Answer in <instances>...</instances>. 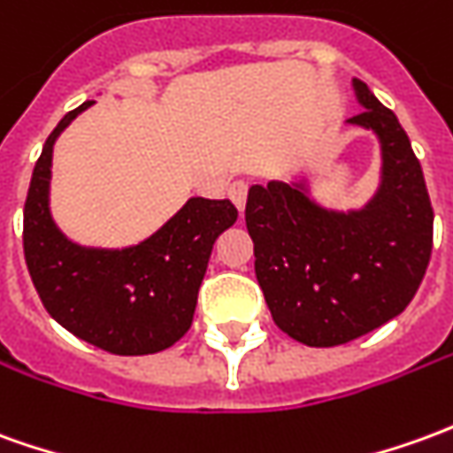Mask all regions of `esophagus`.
Listing matches in <instances>:
<instances>
[{
	"instance_id": "34e87169",
	"label": "esophagus",
	"mask_w": 453,
	"mask_h": 453,
	"mask_svg": "<svg viewBox=\"0 0 453 453\" xmlns=\"http://www.w3.org/2000/svg\"><path fill=\"white\" fill-rule=\"evenodd\" d=\"M227 196H230V201L237 205V211L242 213V211H245V201H248V183L233 181L227 186Z\"/></svg>"
}]
</instances>
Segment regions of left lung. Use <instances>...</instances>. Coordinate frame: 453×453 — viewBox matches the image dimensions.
I'll use <instances>...</instances> for the list:
<instances>
[{"label": "left lung", "instance_id": "obj_1", "mask_svg": "<svg viewBox=\"0 0 453 453\" xmlns=\"http://www.w3.org/2000/svg\"><path fill=\"white\" fill-rule=\"evenodd\" d=\"M363 112L346 125L380 144V183L360 208L319 203L309 179L250 186L245 223L255 274L274 324L294 341L328 348L403 314L432 257L434 211L407 132L353 78Z\"/></svg>", "mask_w": 453, "mask_h": 453}]
</instances>
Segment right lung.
Returning <instances> with one entry per match:
<instances>
[{"label": "right lung", "instance_id": "1", "mask_svg": "<svg viewBox=\"0 0 453 453\" xmlns=\"http://www.w3.org/2000/svg\"><path fill=\"white\" fill-rule=\"evenodd\" d=\"M88 100L63 117L34 166L24 205V255L41 302L85 343L117 356H147L173 346L191 328L211 250L237 220L227 198L194 196L159 230L125 248L81 245L50 213L53 147Z\"/></svg>", "mask_w": 453, "mask_h": 453}]
</instances>
